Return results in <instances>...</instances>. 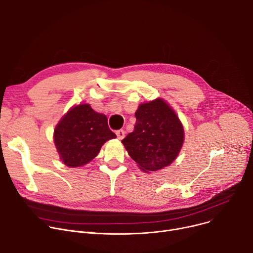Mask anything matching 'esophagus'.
I'll use <instances>...</instances> for the list:
<instances>
[{"label":"esophagus","instance_id":"34e87169","mask_svg":"<svg viewBox=\"0 0 253 253\" xmlns=\"http://www.w3.org/2000/svg\"><path fill=\"white\" fill-rule=\"evenodd\" d=\"M116 134H117L118 139L122 140L124 138V136H125V131L124 130H118V131H116Z\"/></svg>","mask_w":253,"mask_h":253}]
</instances>
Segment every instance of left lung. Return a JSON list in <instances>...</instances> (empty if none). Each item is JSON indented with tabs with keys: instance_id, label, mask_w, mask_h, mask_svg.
<instances>
[{
	"instance_id": "8db88e82",
	"label": "left lung",
	"mask_w": 253,
	"mask_h": 253,
	"mask_svg": "<svg viewBox=\"0 0 253 253\" xmlns=\"http://www.w3.org/2000/svg\"><path fill=\"white\" fill-rule=\"evenodd\" d=\"M134 131L122 140L131 159L145 173L170 166L184 142V129L175 111L163 98L140 104Z\"/></svg>"
}]
</instances>
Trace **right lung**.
Here are the masks:
<instances>
[{
	"label": "right lung",
	"instance_id": "add662e5",
	"mask_svg": "<svg viewBox=\"0 0 253 253\" xmlns=\"http://www.w3.org/2000/svg\"><path fill=\"white\" fill-rule=\"evenodd\" d=\"M116 137L108 126L107 116L96 113L89 104L72 107L54 130V142L60 159L72 168L88 164L106 141Z\"/></svg>",
	"mask_w": 253,
	"mask_h": 253
}]
</instances>
